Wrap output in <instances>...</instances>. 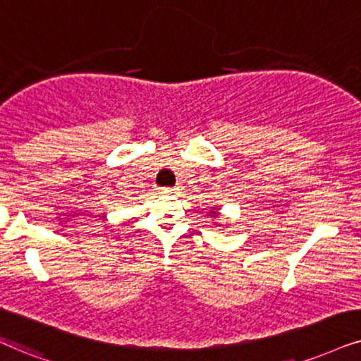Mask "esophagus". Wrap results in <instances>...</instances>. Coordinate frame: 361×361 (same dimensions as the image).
<instances>
[{"mask_svg": "<svg viewBox=\"0 0 361 361\" xmlns=\"http://www.w3.org/2000/svg\"><path fill=\"white\" fill-rule=\"evenodd\" d=\"M178 188L175 186V188H168V186H165V188H159V193H165V195H171V193H176Z\"/></svg>", "mask_w": 361, "mask_h": 361, "instance_id": "obj_1", "label": "esophagus"}]
</instances>
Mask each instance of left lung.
<instances>
[{
    "label": "left lung",
    "instance_id": "8db88e82",
    "mask_svg": "<svg viewBox=\"0 0 361 361\" xmlns=\"http://www.w3.org/2000/svg\"><path fill=\"white\" fill-rule=\"evenodd\" d=\"M212 214L213 216H218V212H212Z\"/></svg>",
    "mask_w": 361,
    "mask_h": 361
}]
</instances>
